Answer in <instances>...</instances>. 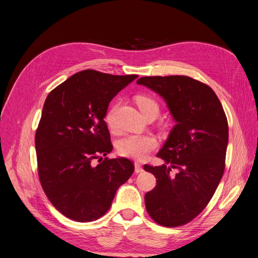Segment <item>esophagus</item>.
<instances>
[{"label":"esophagus","instance_id":"34e87169","mask_svg":"<svg viewBox=\"0 0 258 258\" xmlns=\"http://www.w3.org/2000/svg\"><path fill=\"white\" fill-rule=\"evenodd\" d=\"M135 172L136 173H141V172H143L144 171V169H143V164L141 163V162H138V161H135Z\"/></svg>","mask_w":258,"mask_h":258}]
</instances>
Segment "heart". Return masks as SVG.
I'll return each mask as SVG.
<instances>
[{"label":"heart","mask_w":258,"mask_h":258,"mask_svg":"<svg viewBox=\"0 0 258 258\" xmlns=\"http://www.w3.org/2000/svg\"><path fill=\"white\" fill-rule=\"evenodd\" d=\"M135 101L141 111L144 114L151 110H156L159 112V103L157 102L156 99L146 95H138L135 98ZM118 104L114 103L105 112L104 120L108 126L112 130L116 127L115 114ZM158 146V142L156 137L153 135H137L130 134L121 138L117 143V153L120 156L132 158V159L143 160L146 158L151 151H154Z\"/></svg>","instance_id":"1"}]
</instances>
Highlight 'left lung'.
<instances>
[{
    "label": "left lung",
    "mask_w": 258,
    "mask_h": 258,
    "mask_svg": "<svg viewBox=\"0 0 258 258\" xmlns=\"http://www.w3.org/2000/svg\"><path fill=\"white\" fill-rule=\"evenodd\" d=\"M137 84L163 97L176 121L157 155L166 164L144 166L157 181L145 205L156 223L181 227L202 213L219 185L226 167L227 116L215 91L192 77L146 76Z\"/></svg>",
    "instance_id": "1"
}]
</instances>
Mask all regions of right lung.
<instances>
[{
	"label": "right lung",
	"instance_id": "obj_1",
	"mask_svg": "<svg viewBox=\"0 0 258 258\" xmlns=\"http://www.w3.org/2000/svg\"><path fill=\"white\" fill-rule=\"evenodd\" d=\"M136 77L85 70L45 99L35 136L38 175L51 204L72 220L102 217L134 172L126 158L105 157L113 145L104 115L113 97Z\"/></svg>",
	"mask_w": 258,
	"mask_h": 258
}]
</instances>
